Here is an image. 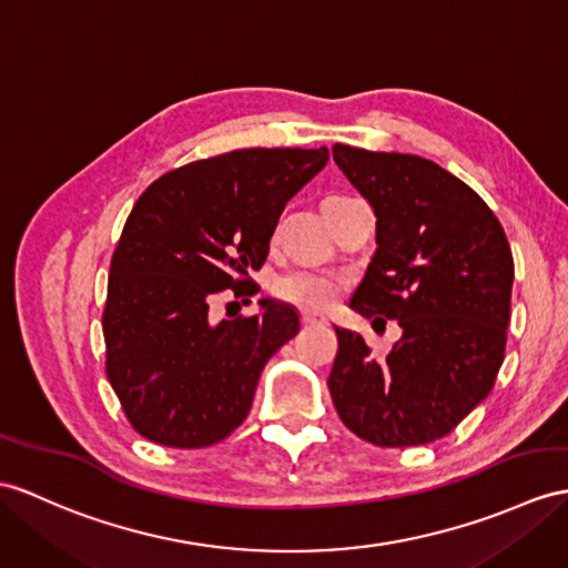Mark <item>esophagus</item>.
<instances>
[{"label": "esophagus", "instance_id": "1", "mask_svg": "<svg viewBox=\"0 0 568 568\" xmlns=\"http://www.w3.org/2000/svg\"><path fill=\"white\" fill-rule=\"evenodd\" d=\"M301 321H303V325H308V327L327 325V317L321 315V313H313V311H303V313H301Z\"/></svg>", "mask_w": 568, "mask_h": 568}]
</instances>
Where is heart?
I'll return each mask as SVG.
<instances>
[{
	"instance_id": "heart-1",
	"label": "heart",
	"mask_w": 568,
	"mask_h": 568,
	"mask_svg": "<svg viewBox=\"0 0 568 568\" xmlns=\"http://www.w3.org/2000/svg\"><path fill=\"white\" fill-rule=\"evenodd\" d=\"M339 288L342 284L335 274L313 270L292 272L282 276L280 284H276V292L282 298L306 311H325L337 298Z\"/></svg>"
}]
</instances>
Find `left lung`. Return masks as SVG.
I'll return each mask as SVG.
<instances>
[{
    "instance_id": "1",
    "label": "left lung",
    "mask_w": 568,
    "mask_h": 568,
    "mask_svg": "<svg viewBox=\"0 0 568 568\" xmlns=\"http://www.w3.org/2000/svg\"><path fill=\"white\" fill-rule=\"evenodd\" d=\"M332 159L376 214V253L349 308L397 321L390 354L335 325L329 395L347 428L383 448L450 434L504 364L514 255L499 219L438 163L397 151L332 146Z\"/></svg>"
}]
</instances>
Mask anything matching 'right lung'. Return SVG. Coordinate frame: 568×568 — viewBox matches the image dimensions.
Segmentation results:
<instances>
[{"label": "right lung", "mask_w": 568, "mask_h": 568, "mask_svg": "<svg viewBox=\"0 0 568 568\" xmlns=\"http://www.w3.org/2000/svg\"><path fill=\"white\" fill-rule=\"evenodd\" d=\"M321 149H239L161 175L110 262L105 371L144 438L204 448L241 426L270 356L298 332L292 303L212 323L219 292L260 270L286 202L325 169ZM253 286L247 294H255Z\"/></svg>", "instance_id": "obj_1"}]
</instances>
